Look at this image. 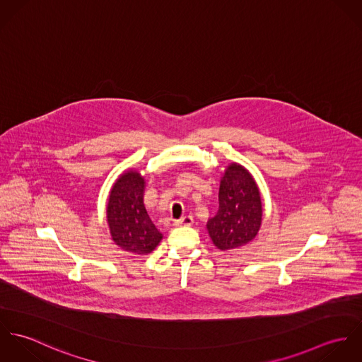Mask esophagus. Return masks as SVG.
I'll return each instance as SVG.
<instances>
[{
	"instance_id": "obj_1",
	"label": "esophagus",
	"mask_w": 362,
	"mask_h": 362,
	"mask_svg": "<svg viewBox=\"0 0 362 362\" xmlns=\"http://www.w3.org/2000/svg\"><path fill=\"white\" fill-rule=\"evenodd\" d=\"M194 223V220H192V217L191 216H184V217H181V218H178V220H174V226L175 227H181V226H191Z\"/></svg>"
}]
</instances>
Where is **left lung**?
Instances as JSON below:
<instances>
[{"label":"left lung","mask_w":362,"mask_h":362,"mask_svg":"<svg viewBox=\"0 0 362 362\" xmlns=\"http://www.w3.org/2000/svg\"><path fill=\"white\" fill-rule=\"evenodd\" d=\"M262 198L252 174L230 163L221 175L218 210L207 220L209 237L220 251L237 250L251 243L262 226Z\"/></svg>","instance_id":"obj_1"}]
</instances>
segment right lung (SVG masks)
Instances as JSON below:
<instances>
[{"label":"right lung","instance_id":"obj_1","mask_svg":"<svg viewBox=\"0 0 362 362\" xmlns=\"http://www.w3.org/2000/svg\"><path fill=\"white\" fill-rule=\"evenodd\" d=\"M146 181L138 170L124 171L112 184L105 217L110 235L122 251L151 254L163 238L144 204Z\"/></svg>","mask_w":362,"mask_h":362}]
</instances>
